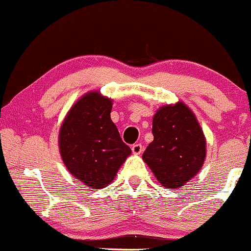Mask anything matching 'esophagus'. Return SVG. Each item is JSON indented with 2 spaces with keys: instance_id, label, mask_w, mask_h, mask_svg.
<instances>
[{
  "instance_id": "esophagus-1",
  "label": "esophagus",
  "mask_w": 251,
  "mask_h": 251,
  "mask_svg": "<svg viewBox=\"0 0 251 251\" xmlns=\"http://www.w3.org/2000/svg\"><path fill=\"white\" fill-rule=\"evenodd\" d=\"M144 148L142 146V144H134L133 146H132V152H133L134 154H140L143 152Z\"/></svg>"
}]
</instances>
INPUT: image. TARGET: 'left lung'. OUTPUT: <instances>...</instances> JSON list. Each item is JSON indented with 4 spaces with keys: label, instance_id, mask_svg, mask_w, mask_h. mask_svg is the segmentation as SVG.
I'll list each match as a JSON object with an SVG mask.
<instances>
[{
    "label": "left lung",
    "instance_id": "8db88e82",
    "mask_svg": "<svg viewBox=\"0 0 251 251\" xmlns=\"http://www.w3.org/2000/svg\"><path fill=\"white\" fill-rule=\"evenodd\" d=\"M152 133L153 142L143 160L164 188H181L201 171L206 157V139L197 118L180 100L164 105L153 116Z\"/></svg>",
    "mask_w": 251,
    "mask_h": 251
}]
</instances>
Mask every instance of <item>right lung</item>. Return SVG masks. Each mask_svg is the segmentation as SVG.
<instances>
[{
	"label": "right lung",
	"instance_id": "right-lung-1",
	"mask_svg": "<svg viewBox=\"0 0 251 251\" xmlns=\"http://www.w3.org/2000/svg\"><path fill=\"white\" fill-rule=\"evenodd\" d=\"M113 100L99 91L77 99L59 129V150L68 172L92 189L109 185L131 149L111 119Z\"/></svg>",
	"mask_w": 251,
	"mask_h": 251
}]
</instances>
